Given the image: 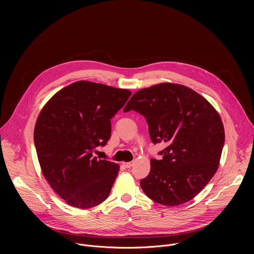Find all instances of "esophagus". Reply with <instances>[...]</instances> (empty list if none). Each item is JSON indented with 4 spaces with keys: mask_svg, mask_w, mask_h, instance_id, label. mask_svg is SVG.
I'll use <instances>...</instances> for the list:
<instances>
[{
    "mask_svg": "<svg viewBox=\"0 0 254 254\" xmlns=\"http://www.w3.org/2000/svg\"><path fill=\"white\" fill-rule=\"evenodd\" d=\"M133 164H134V162H127V163H124V166L128 169V168H131L133 166Z\"/></svg>",
    "mask_w": 254,
    "mask_h": 254,
    "instance_id": "esophagus-1",
    "label": "esophagus"
}]
</instances>
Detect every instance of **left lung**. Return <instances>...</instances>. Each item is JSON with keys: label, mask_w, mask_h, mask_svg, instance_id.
I'll return each mask as SVG.
<instances>
[{"label": "left lung", "mask_w": 254, "mask_h": 254, "mask_svg": "<svg viewBox=\"0 0 254 254\" xmlns=\"http://www.w3.org/2000/svg\"><path fill=\"white\" fill-rule=\"evenodd\" d=\"M131 110L146 118L154 143L167 144L140 180L144 194L166 206L192 200L219 167L225 140L219 114L193 89L170 82L136 91L124 112Z\"/></svg>", "instance_id": "1"}]
</instances>
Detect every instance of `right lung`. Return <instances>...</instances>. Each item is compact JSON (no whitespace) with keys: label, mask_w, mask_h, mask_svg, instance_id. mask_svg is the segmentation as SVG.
I'll return each mask as SVG.
<instances>
[{"label":"right lung","mask_w":254,"mask_h":254,"mask_svg":"<svg viewBox=\"0 0 254 254\" xmlns=\"http://www.w3.org/2000/svg\"><path fill=\"white\" fill-rule=\"evenodd\" d=\"M131 92L80 80L56 92L43 106L34 129L41 171L70 206L89 209L111 193L120 166L92 156L111 137V120Z\"/></svg>","instance_id":"right-lung-1"}]
</instances>
